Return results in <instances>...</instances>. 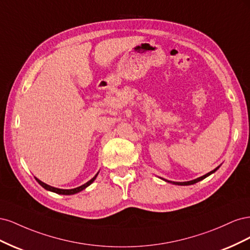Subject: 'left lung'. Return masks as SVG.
<instances>
[{
    "label": "left lung",
    "mask_w": 250,
    "mask_h": 250,
    "mask_svg": "<svg viewBox=\"0 0 250 250\" xmlns=\"http://www.w3.org/2000/svg\"><path fill=\"white\" fill-rule=\"evenodd\" d=\"M219 168H220V166H218V167L216 168V169H214L213 171H210V172H208V173H207L206 175H203V176H201V177H198V178H196V179H193V180H190V181H184V183H175V181H171V180H167V179H165V178H162L163 180H165L166 183H169V184H172V185H177V186H191V185H194V184H196V183H198V181H200V180H202V179H204L206 177H208V176H209L210 174H213V173H215Z\"/></svg>",
    "instance_id": "left-lung-1"
}]
</instances>
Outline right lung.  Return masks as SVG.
Masks as SVG:
<instances>
[{"mask_svg": "<svg viewBox=\"0 0 250 250\" xmlns=\"http://www.w3.org/2000/svg\"><path fill=\"white\" fill-rule=\"evenodd\" d=\"M98 173H99V172H98ZM98 173L96 174V175H95L92 179L88 180L86 184L82 185V186H80V187H78V188H70V190H63V188H58L51 187V186H49V185H47V184L42 183V180H40L39 178H36V177H35V179H36L37 183H39V184H40L43 188H46V190H48V191H50V192H54V193H56V194H60V195H74V194H77V193L81 192L82 190H84V188H87L89 185H92V184L94 183V180L97 178V176H98Z\"/></svg>", "mask_w": 250, "mask_h": 250, "instance_id": "obj_1", "label": "right lung"}]
</instances>
